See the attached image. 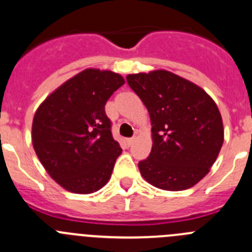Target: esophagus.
<instances>
[{
  "label": "esophagus",
  "instance_id": "esophagus-1",
  "mask_svg": "<svg viewBox=\"0 0 252 252\" xmlns=\"http://www.w3.org/2000/svg\"><path fill=\"white\" fill-rule=\"evenodd\" d=\"M134 141H135V138H128V139H126V144H128L129 146L133 145Z\"/></svg>",
  "mask_w": 252,
  "mask_h": 252
}]
</instances>
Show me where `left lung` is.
Masks as SVG:
<instances>
[{
  "instance_id": "left-lung-1",
  "label": "left lung",
  "mask_w": 252,
  "mask_h": 252,
  "mask_svg": "<svg viewBox=\"0 0 252 252\" xmlns=\"http://www.w3.org/2000/svg\"><path fill=\"white\" fill-rule=\"evenodd\" d=\"M148 108L153 148L139 162L141 176L165 191L193 187L216 162L224 141L223 121L204 90L166 70L126 76Z\"/></svg>"
}]
</instances>
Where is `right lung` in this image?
<instances>
[{
	"mask_svg": "<svg viewBox=\"0 0 252 252\" xmlns=\"http://www.w3.org/2000/svg\"><path fill=\"white\" fill-rule=\"evenodd\" d=\"M124 85L119 74L86 69L67 80L36 109L32 141L41 165L72 193L89 194L108 182L122 154L104 106Z\"/></svg>",
	"mask_w": 252,
	"mask_h": 252,
	"instance_id": "add662e5",
	"label": "right lung"
}]
</instances>
